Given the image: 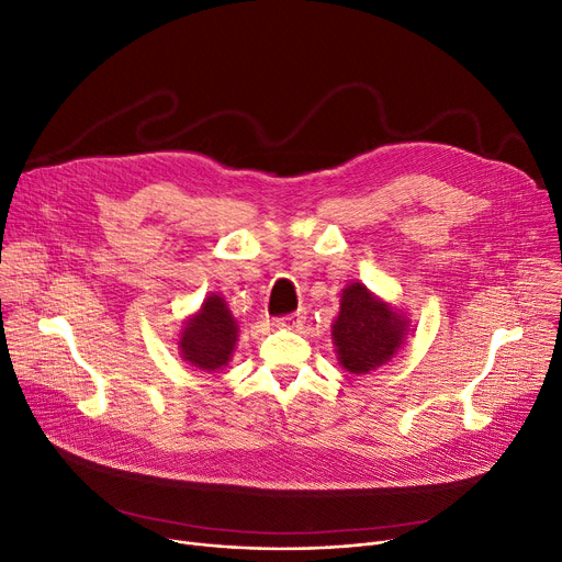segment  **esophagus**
<instances>
[{
  "mask_svg": "<svg viewBox=\"0 0 562 562\" xmlns=\"http://www.w3.org/2000/svg\"><path fill=\"white\" fill-rule=\"evenodd\" d=\"M303 321H305V312H291V314H284L278 323L280 326H286V328H301L303 326Z\"/></svg>",
  "mask_w": 562,
  "mask_h": 562,
  "instance_id": "34e87169",
  "label": "esophagus"
}]
</instances>
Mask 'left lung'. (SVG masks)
<instances>
[{
  "mask_svg": "<svg viewBox=\"0 0 562 562\" xmlns=\"http://www.w3.org/2000/svg\"><path fill=\"white\" fill-rule=\"evenodd\" d=\"M405 323L387 303L373 299L364 284H348L333 326L339 364L350 373H369L387 364L405 339Z\"/></svg>",
  "mask_w": 562,
  "mask_h": 562,
  "instance_id": "left-lung-1",
  "label": "left lung"
}]
</instances>
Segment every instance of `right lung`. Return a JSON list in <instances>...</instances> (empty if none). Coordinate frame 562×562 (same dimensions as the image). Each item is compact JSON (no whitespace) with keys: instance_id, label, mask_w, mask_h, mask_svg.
Wrapping results in <instances>:
<instances>
[{"instance_id":"obj_1","label":"right lung","mask_w":562,"mask_h":562,"mask_svg":"<svg viewBox=\"0 0 562 562\" xmlns=\"http://www.w3.org/2000/svg\"><path fill=\"white\" fill-rule=\"evenodd\" d=\"M239 328L221 296H210L202 310L187 321L180 350L182 358L204 371H216L232 358Z\"/></svg>"}]
</instances>
